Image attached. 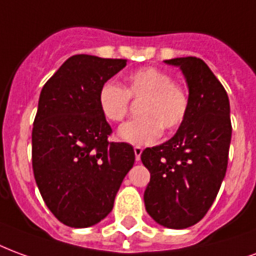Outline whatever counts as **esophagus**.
Wrapping results in <instances>:
<instances>
[{"label": "esophagus", "mask_w": 256, "mask_h": 256, "mask_svg": "<svg viewBox=\"0 0 256 256\" xmlns=\"http://www.w3.org/2000/svg\"><path fill=\"white\" fill-rule=\"evenodd\" d=\"M134 152H135V160L136 161H140V156H142V152H143V150H142V147H134Z\"/></svg>", "instance_id": "esophagus-1"}]
</instances>
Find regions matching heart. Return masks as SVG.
Here are the masks:
<instances>
[{"label": "heart", "instance_id": "b5f03b06", "mask_svg": "<svg viewBox=\"0 0 256 256\" xmlns=\"http://www.w3.org/2000/svg\"><path fill=\"white\" fill-rule=\"evenodd\" d=\"M130 96L143 98L139 108L142 117L121 126L117 135L135 146L150 144L160 139L162 128L174 130L182 126L190 109L187 90L174 83L169 72L156 66H144L128 74L126 88L106 82L98 91V106L108 121L120 122L130 112Z\"/></svg>", "mask_w": 256, "mask_h": 256}]
</instances>
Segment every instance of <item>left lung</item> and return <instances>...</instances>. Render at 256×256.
<instances>
[{
	"label": "left lung",
	"instance_id": "left-lung-1",
	"mask_svg": "<svg viewBox=\"0 0 256 256\" xmlns=\"http://www.w3.org/2000/svg\"><path fill=\"white\" fill-rule=\"evenodd\" d=\"M165 64L178 66L184 74L190 109L173 138L142 152L150 172L144 206L156 224L184 229L206 216L222 184L232 138L230 106L203 60L180 57Z\"/></svg>",
	"mask_w": 256,
	"mask_h": 256
}]
</instances>
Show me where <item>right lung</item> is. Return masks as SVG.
Returning <instances> with one entry per match:
<instances>
[{
    "mask_svg": "<svg viewBox=\"0 0 256 256\" xmlns=\"http://www.w3.org/2000/svg\"><path fill=\"white\" fill-rule=\"evenodd\" d=\"M126 60L69 57L40 91L32 128V169L54 217L70 228L100 222L135 162L128 143L108 140L112 128L98 91Z\"/></svg>",
    "mask_w": 256,
    "mask_h": 256,
    "instance_id": "right-lung-1",
    "label": "right lung"
}]
</instances>
